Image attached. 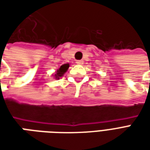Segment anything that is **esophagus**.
<instances>
[{
    "label": "esophagus",
    "mask_w": 150,
    "mask_h": 150,
    "mask_svg": "<svg viewBox=\"0 0 150 150\" xmlns=\"http://www.w3.org/2000/svg\"><path fill=\"white\" fill-rule=\"evenodd\" d=\"M76 63H77L78 65H82V64H83V60H77V61H76Z\"/></svg>",
    "instance_id": "34e87169"
}]
</instances>
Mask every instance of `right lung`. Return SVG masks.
<instances>
[{
  "instance_id": "add662e5",
  "label": "right lung",
  "mask_w": 150,
  "mask_h": 150,
  "mask_svg": "<svg viewBox=\"0 0 150 150\" xmlns=\"http://www.w3.org/2000/svg\"><path fill=\"white\" fill-rule=\"evenodd\" d=\"M69 67H70L69 63H66V64H63V65L61 66V67L57 70L55 75H54V79H59L60 77L63 76V75H64L66 72H67V71L68 70Z\"/></svg>"
}]
</instances>
